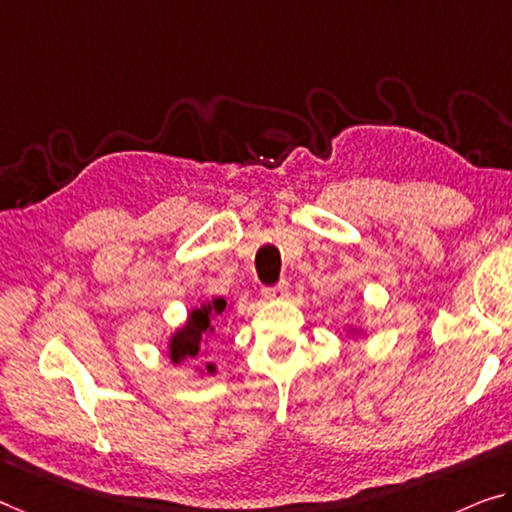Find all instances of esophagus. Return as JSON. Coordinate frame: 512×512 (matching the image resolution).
<instances>
[{"label": "esophagus", "instance_id": "obj_1", "mask_svg": "<svg viewBox=\"0 0 512 512\" xmlns=\"http://www.w3.org/2000/svg\"><path fill=\"white\" fill-rule=\"evenodd\" d=\"M288 295V283L281 281L277 286H270V288H263V297L265 300H283V297Z\"/></svg>", "mask_w": 512, "mask_h": 512}]
</instances>
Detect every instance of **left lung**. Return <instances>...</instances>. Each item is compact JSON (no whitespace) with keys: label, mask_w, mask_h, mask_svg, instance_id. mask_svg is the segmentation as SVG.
Returning a JSON list of instances; mask_svg holds the SVG:
<instances>
[{"label":"left lung","mask_w":512,"mask_h":512,"mask_svg":"<svg viewBox=\"0 0 512 512\" xmlns=\"http://www.w3.org/2000/svg\"><path fill=\"white\" fill-rule=\"evenodd\" d=\"M345 329H348V334H350L352 338H359V336H364V329L357 327V325H348V327H345Z\"/></svg>","instance_id":"8db88e82"}]
</instances>
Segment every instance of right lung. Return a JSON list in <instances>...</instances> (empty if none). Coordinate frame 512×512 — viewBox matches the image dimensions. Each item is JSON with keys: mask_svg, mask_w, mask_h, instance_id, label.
Listing matches in <instances>:
<instances>
[{"mask_svg": "<svg viewBox=\"0 0 512 512\" xmlns=\"http://www.w3.org/2000/svg\"><path fill=\"white\" fill-rule=\"evenodd\" d=\"M233 304H226L224 297H212L210 302H203L196 309L187 311V318L183 325H180L174 334L169 336V345H167V355L169 361L174 366H180L183 361L196 359L201 355H206V345L210 341V336L215 334V327H212V320L222 316L224 311H229ZM196 373L199 375H215L217 366L215 364H206L203 368L196 366Z\"/></svg>", "mask_w": 512, "mask_h": 512, "instance_id": "obj_1", "label": "right lung"}]
</instances>
